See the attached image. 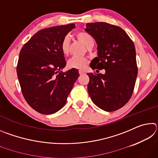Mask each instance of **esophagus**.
I'll return each mask as SVG.
<instances>
[{
	"instance_id": "1",
	"label": "esophagus",
	"mask_w": 158,
	"mask_h": 158,
	"mask_svg": "<svg viewBox=\"0 0 158 158\" xmlns=\"http://www.w3.org/2000/svg\"><path fill=\"white\" fill-rule=\"evenodd\" d=\"M79 73L80 75H83V74H85V73L84 71H81V70H79Z\"/></svg>"
}]
</instances>
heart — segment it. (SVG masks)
<instances>
[{
	"instance_id": "obj_1",
	"label": "heart",
	"mask_w": 158,
	"mask_h": 158,
	"mask_svg": "<svg viewBox=\"0 0 158 158\" xmlns=\"http://www.w3.org/2000/svg\"><path fill=\"white\" fill-rule=\"evenodd\" d=\"M76 37L81 41L83 44L88 47L89 45L93 44V39L90 34L85 33V32L79 31L76 33ZM69 47H70V42L68 37H65L63 39L60 44V49L64 55H68L69 53ZM89 60L85 58L81 57H73L69 60L68 65L69 68H74L77 69H84L86 68Z\"/></svg>"
}]
</instances>
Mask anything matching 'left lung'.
Listing matches in <instances>:
<instances>
[{"mask_svg": "<svg viewBox=\"0 0 158 158\" xmlns=\"http://www.w3.org/2000/svg\"><path fill=\"white\" fill-rule=\"evenodd\" d=\"M85 31L98 44V56L90 68L105 69L104 74H87L89 94L104 111L118 110L129 101L135 89L138 73L135 44L124 30L107 23H89Z\"/></svg>", "mask_w": 158, "mask_h": 158, "instance_id": "left-lung-1", "label": "left lung"}]
</instances>
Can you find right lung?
I'll list each match as a JSON object with an SVG mask.
<instances>
[{
	"mask_svg": "<svg viewBox=\"0 0 158 158\" xmlns=\"http://www.w3.org/2000/svg\"><path fill=\"white\" fill-rule=\"evenodd\" d=\"M74 28L69 23L42 29L20 51L17 73L21 92L39 113L52 114L63 108L79 77L77 69L62 72L66 60L60 44Z\"/></svg>",
	"mask_w": 158,
	"mask_h": 158,
	"instance_id": "1",
	"label": "right lung"
}]
</instances>
